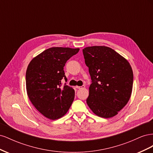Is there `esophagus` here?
<instances>
[{
	"label": "esophagus",
	"instance_id": "1",
	"mask_svg": "<svg viewBox=\"0 0 153 153\" xmlns=\"http://www.w3.org/2000/svg\"><path fill=\"white\" fill-rule=\"evenodd\" d=\"M76 89H84L85 88V85H82V86H76Z\"/></svg>",
	"mask_w": 153,
	"mask_h": 153
}]
</instances>
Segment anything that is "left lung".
<instances>
[{
  "instance_id": "8db88e82",
  "label": "left lung",
  "mask_w": 153,
  "mask_h": 153,
  "mask_svg": "<svg viewBox=\"0 0 153 153\" xmlns=\"http://www.w3.org/2000/svg\"><path fill=\"white\" fill-rule=\"evenodd\" d=\"M82 51L91 78L87 103L99 117H114L130 98L133 82L130 64L107 47L94 46Z\"/></svg>"
}]
</instances>
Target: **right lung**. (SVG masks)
Returning a JSON list of instances; mask_svg holds the SVG:
<instances>
[{
  "label": "right lung",
  "instance_id": "obj_1",
  "mask_svg": "<svg viewBox=\"0 0 153 153\" xmlns=\"http://www.w3.org/2000/svg\"><path fill=\"white\" fill-rule=\"evenodd\" d=\"M79 48L52 47L32 60L26 71L27 95L35 108L48 119L65 115L75 98V91L67 82L64 66Z\"/></svg>",
  "mask_w": 153,
  "mask_h": 153
}]
</instances>
